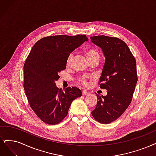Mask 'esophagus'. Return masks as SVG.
<instances>
[{"label":"esophagus","mask_w":156,"mask_h":156,"mask_svg":"<svg viewBox=\"0 0 156 156\" xmlns=\"http://www.w3.org/2000/svg\"><path fill=\"white\" fill-rule=\"evenodd\" d=\"M82 94L83 95H87V94H88V92L87 91V90H83L82 91Z\"/></svg>","instance_id":"34e87169"}]
</instances>
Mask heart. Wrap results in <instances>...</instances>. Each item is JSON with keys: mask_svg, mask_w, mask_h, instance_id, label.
Instances as JSON below:
<instances>
[{"mask_svg": "<svg viewBox=\"0 0 156 156\" xmlns=\"http://www.w3.org/2000/svg\"><path fill=\"white\" fill-rule=\"evenodd\" d=\"M85 54H86V55H87L89 60L94 58H96V57H99L98 52L96 50L93 49H89L87 50H86ZM73 57H74L73 53H71L69 55L67 58V60H66L67 66H70L71 65V63L73 62ZM78 82L80 83H81L82 85H87V79L84 76H81L78 79Z\"/></svg>", "mask_w": 156, "mask_h": 156, "instance_id": "b5f03b06", "label": "heart"}]
</instances>
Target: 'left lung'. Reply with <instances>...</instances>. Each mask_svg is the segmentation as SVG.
Masks as SVG:
<instances>
[{
  "mask_svg": "<svg viewBox=\"0 0 156 156\" xmlns=\"http://www.w3.org/2000/svg\"><path fill=\"white\" fill-rule=\"evenodd\" d=\"M90 40L105 58L100 87L107 90L105 96L97 95V105L91 114L98 122L108 124L130 104L137 82L136 62L127 45L118 38L99 35L91 37Z\"/></svg>",
  "mask_w": 156,
  "mask_h": 156,
  "instance_id": "obj_1",
  "label": "left lung"
}]
</instances>
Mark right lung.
<instances>
[{
	"mask_svg": "<svg viewBox=\"0 0 156 156\" xmlns=\"http://www.w3.org/2000/svg\"><path fill=\"white\" fill-rule=\"evenodd\" d=\"M85 35H56L42 38L33 45L24 65V89L37 116L49 125L60 123L74 100L82 96L77 87L65 93L56 86L59 73L66 68L69 55L88 41Z\"/></svg>",
	"mask_w": 156,
	"mask_h": 156,
	"instance_id": "1",
	"label": "right lung"
}]
</instances>
